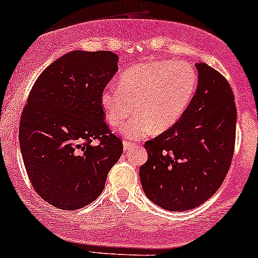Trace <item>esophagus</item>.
I'll list each match as a JSON object with an SVG mask.
<instances>
[{"label":"esophagus","instance_id":"34e87169","mask_svg":"<svg viewBox=\"0 0 258 258\" xmlns=\"http://www.w3.org/2000/svg\"><path fill=\"white\" fill-rule=\"evenodd\" d=\"M136 144H132V143H130V142H127V140H125V142H123V151H130V150L131 149H133V148H136Z\"/></svg>","mask_w":258,"mask_h":258}]
</instances>
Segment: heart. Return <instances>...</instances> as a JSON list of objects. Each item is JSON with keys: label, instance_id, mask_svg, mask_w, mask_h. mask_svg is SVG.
Here are the masks:
<instances>
[{"label": "heart", "instance_id": "obj_1", "mask_svg": "<svg viewBox=\"0 0 258 258\" xmlns=\"http://www.w3.org/2000/svg\"><path fill=\"white\" fill-rule=\"evenodd\" d=\"M198 74L187 61L152 60L127 69L119 88L101 94L107 121L116 127L132 115L136 118L120 130L126 138L140 139L151 132H164L175 125L193 99Z\"/></svg>", "mask_w": 258, "mask_h": 258}]
</instances>
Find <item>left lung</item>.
I'll return each instance as SVG.
<instances>
[{
    "label": "left lung",
    "mask_w": 258,
    "mask_h": 258,
    "mask_svg": "<svg viewBox=\"0 0 258 258\" xmlns=\"http://www.w3.org/2000/svg\"><path fill=\"white\" fill-rule=\"evenodd\" d=\"M198 88L181 119L148 140L139 169L149 200L171 212L207 201L229 171L236 140L237 109L229 82L206 63L195 64Z\"/></svg>",
    "instance_id": "8db88e82"
}]
</instances>
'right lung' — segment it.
<instances>
[{"instance_id":"obj_1","label":"right lung","mask_w":258,"mask_h":258,"mask_svg":"<svg viewBox=\"0 0 258 258\" xmlns=\"http://www.w3.org/2000/svg\"><path fill=\"white\" fill-rule=\"evenodd\" d=\"M118 60L110 51L69 52L42 71L29 93L20 119L21 155L35 191L52 206L73 211L96 200L122 155L101 106Z\"/></svg>"}]
</instances>
